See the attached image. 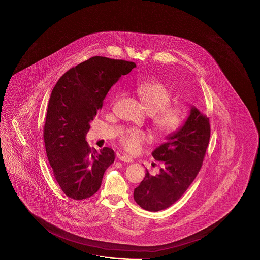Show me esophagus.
Returning a JSON list of instances; mask_svg holds the SVG:
<instances>
[{"label":"esophagus","mask_w":260,"mask_h":260,"mask_svg":"<svg viewBox=\"0 0 260 260\" xmlns=\"http://www.w3.org/2000/svg\"><path fill=\"white\" fill-rule=\"evenodd\" d=\"M119 160H121V161H123V162H126V163H132V162H134V160H133V158L129 157V156H126V155H121V156H119Z\"/></svg>","instance_id":"obj_1"}]
</instances>
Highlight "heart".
Wrapping results in <instances>:
<instances>
[{"mask_svg":"<svg viewBox=\"0 0 260 260\" xmlns=\"http://www.w3.org/2000/svg\"><path fill=\"white\" fill-rule=\"evenodd\" d=\"M136 92L145 110L152 114V124L158 134L167 136L180 127L182 110L170 105L172 94L164 84L157 81L143 82L136 87ZM149 140V134L134 128L126 131L119 138L121 147L129 153H136Z\"/></svg>","mask_w":260,"mask_h":260,"instance_id":"heart-1","label":"heart"}]
</instances>
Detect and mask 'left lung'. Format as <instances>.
I'll return each instance as SVG.
<instances>
[{
	"label": "left lung",
	"instance_id": "8db88e82",
	"mask_svg": "<svg viewBox=\"0 0 260 260\" xmlns=\"http://www.w3.org/2000/svg\"><path fill=\"white\" fill-rule=\"evenodd\" d=\"M210 136L209 118L192 106L184 125L152 151L154 159L164 166L155 175L147 170L145 178L134 189L135 202L150 212L162 211L174 204L199 173Z\"/></svg>",
	"mask_w": 260,
	"mask_h": 260
}]
</instances>
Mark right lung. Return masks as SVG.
I'll return each instance as SVG.
<instances>
[{"label":"right lung","instance_id":"right-lung-1","mask_svg":"<svg viewBox=\"0 0 260 260\" xmlns=\"http://www.w3.org/2000/svg\"><path fill=\"white\" fill-rule=\"evenodd\" d=\"M134 68V62L94 56L67 71L52 89L44 140L56 181L67 197H92L114 162L112 149H91L86 135L110 87Z\"/></svg>","mask_w":260,"mask_h":260}]
</instances>
